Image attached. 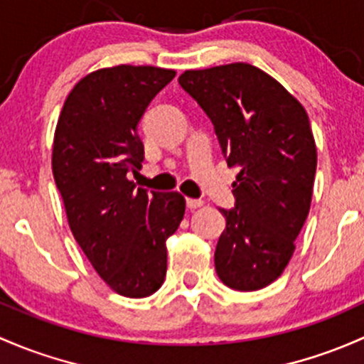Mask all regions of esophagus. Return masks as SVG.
Returning a JSON list of instances; mask_svg holds the SVG:
<instances>
[{
  "mask_svg": "<svg viewBox=\"0 0 364 364\" xmlns=\"http://www.w3.org/2000/svg\"><path fill=\"white\" fill-rule=\"evenodd\" d=\"M202 205H204V200H202V198H186V208L188 209H198V208H202Z\"/></svg>",
  "mask_w": 364,
  "mask_h": 364,
  "instance_id": "34e87169",
  "label": "esophagus"
}]
</instances>
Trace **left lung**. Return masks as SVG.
<instances>
[{
	"label": "left lung",
	"mask_w": 364,
	"mask_h": 364,
	"mask_svg": "<svg viewBox=\"0 0 364 364\" xmlns=\"http://www.w3.org/2000/svg\"><path fill=\"white\" fill-rule=\"evenodd\" d=\"M211 118L233 181L235 208L223 213L214 267L228 288L256 291L291 259L311 209L317 150L304 106L277 80L246 63L179 76Z\"/></svg>",
	"instance_id": "obj_1"
}]
</instances>
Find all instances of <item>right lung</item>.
I'll return each instance as SVG.
<instances>
[{
    "instance_id": "obj_1",
    "label": "right lung",
    "mask_w": 364,
    "mask_h": 364,
    "mask_svg": "<svg viewBox=\"0 0 364 364\" xmlns=\"http://www.w3.org/2000/svg\"><path fill=\"white\" fill-rule=\"evenodd\" d=\"M174 70L120 64L83 76L53 136L52 171L76 242L114 293L150 296L167 272L166 240L185 216L178 192L136 188L144 148L137 124Z\"/></svg>"
}]
</instances>
